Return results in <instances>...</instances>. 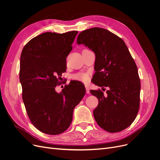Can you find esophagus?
I'll list each match as a JSON object with an SVG mask.
<instances>
[{
    "mask_svg": "<svg viewBox=\"0 0 160 160\" xmlns=\"http://www.w3.org/2000/svg\"><path fill=\"white\" fill-rule=\"evenodd\" d=\"M86 93H88V94H89V93H90V91H89V89L88 88V87H86Z\"/></svg>",
    "mask_w": 160,
    "mask_h": 160,
    "instance_id": "1",
    "label": "esophagus"
}]
</instances>
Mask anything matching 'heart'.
<instances>
[{"label": "heart", "mask_w": 160, "mask_h": 160, "mask_svg": "<svg viewBox=\"0 0 160 160\" xmlns=\"http://www.w3.org/2000/svg\"><path fill=\"white\" fill-rule=\"evenodd\" d=\"M73 78L83 82H87L89 81V75L84 72H78L73 75Z\"/></svg>", "instance_id": "obj_1"}]
</instances>
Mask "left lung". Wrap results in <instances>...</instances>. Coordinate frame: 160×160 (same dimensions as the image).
Instances as JSON below:
<instances>
[{
    "label": "left lung",
    "mask_w": 160,
    "mask_h": 160,
    "mask_svg": "<svg viewBox=\"0 0 160 160\" xmlns=\"http://www.w3.org/2000/svg\"><path fill=\"white\" fill-rule=\"evenodd\" d=\"M77 43L95 54V85L109 88L92 90L98 104L93 111L97 123L104 130L115 133L135 120L139 108L141 82L137 65L124 41L108 30L95 27L79 33Z\"/></svg>",
    "instance_id": "obj_1"
}]
</instances>
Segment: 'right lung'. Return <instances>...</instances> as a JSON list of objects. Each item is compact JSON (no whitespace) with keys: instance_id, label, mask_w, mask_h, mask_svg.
Here are the masks:
<instances>
[{"instance_id":"1","label":"right lung","mask_w":160,"mask_h":160,"mask_svg":"<svg viewBox=\"0 0 160 160\" xmlns=\"http://www.w3.org/2000/svg\"><path fill=\"white\" fill-rule=\"evenodd\" d=\"M78 33H41L30 40L21 52L19 80L27 113L38 130L49 135L69 127L74 109L86 93L82 83L75 80L60 93L55 91L66 71V58Z\"/></svg>"}]
</instances>
